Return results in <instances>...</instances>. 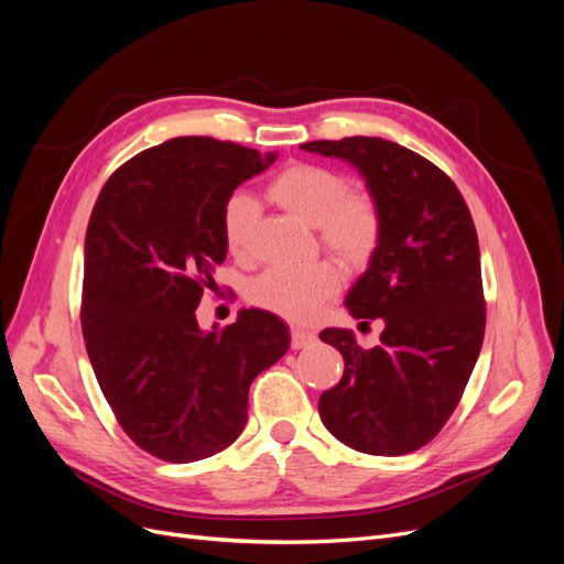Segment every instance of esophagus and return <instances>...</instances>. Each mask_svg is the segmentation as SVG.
<instances>
[{"mask_svg": "<svg viewBox=\"0 0 564 564\" xmlns=\"http://www.w3.org/2000/svg\"><path fill=\"white\" fill-rule=\"evenodd\" d=\"M315 334L313 332H305V329H299V327H292V348L294 350H301L305 346L315 344Z\"/></svg>", "mask_w": 564, "mask_h": 564, "instance_id": "obj_1", "label": "esophagus"}]
</instances>
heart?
<instances>
[{
  "label": "heart",
  "mask_w": 564,
  "mask_h": 564,
  "mask_svg": "<svg viewBox=\"0 0 564 564\" xmlns=\"http://www.w3.org/2000/svg\"><path fill=\"white\" fill-rule=\"evenodd\" d=\"M268 197L282 209L317 228L319 245L348 268L367 265L383 237V212L369 191L350 187L336 169L294 162L268 183ZM256 224V204L235 193L220 212V232L235 259H247ZM340 289V272L332 261L305 268H268L249 284V301L286 319L313 317Z\"/></svg>",
  "instance_id": "heart-1"
}]
</instances>
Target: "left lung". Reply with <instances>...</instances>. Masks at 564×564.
I'll return each instance as SVG.
<instances>
[{
  "instance_id": "left-lung-1",
  "label": "left lung",
  "mask_w": 564,
  "mask_h": 564,
  "mask_svg": "<svg viewBox=\"0 0 564 564\" xmlns=\"http://www.w3.org/2000/svg\"><path fill=\"white\" fill-rule=\"evenodd\" d=\"M301 148L355 164L383 212L379 251L346 299L352 317L386 324L381 344L367 350L350 329L319 334L346 362L340 381L322 392L319 419L350 449L416 452L454 414L485 338L468 204L440 166L377 135Z\"/></svg>"
}]
</instances>
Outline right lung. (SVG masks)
I'll list each match as a JSON object with an SVG mask.
<instances>
[{
    "label": "right lung",
    "instance_id": "obj_1",
    "mask_svg": "<svg viewBox=\"0 0 564 564\" xmlns=\"http://www.w3.org/2000/svg\"><path fill=\"white\" fill-rule=\"evenodd\" d=\"M275 155L181 135L124 162L100 191L84 242L82 334L96 381L143 452L191 464L230 447L249 386L289 348L284 322L242 311L199 332L195 311L226 261L220 212Z\"/></svg>",
    "mask_w": 564,
    "mask_h": 564
}]
</instances>
